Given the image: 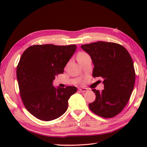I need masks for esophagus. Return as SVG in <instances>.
<instances>
[{
    "label": "esophagus",
    "instance_id": "1",
    "mask_svg": "<svg viewBox=\"0 0 147 147\" xmlns=\"http://www.w3.org/2000/svg\"><path fill=\"white\" fill-rule=\"evenodd\" d=\"M79 91L81 92H86L87 91H88V90L86 88H80Z\"/></svg>",
    "mask_w": 147,
    "mask_h": 147
}]
</instances>
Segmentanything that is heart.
I'll return each instance as SVG.
<instances>
[{"instance_id":"obj_1","label":"heart","mask_w":147,"mask_h":147,"mask_svg":"<svg viewBox=\"0 0 147 147\" xmlns=\"http://www.w3.org/2000/svg\"><path fill=\"white\" fill-rule=\"evenodd\" d=\"M88 55L87 54H86V53H84V52H81L80 53V54L78 55L77 56V59H78V61H80V59H82L83 58H84L85 57H86V56Z\"/></svg>"}]
</instances>
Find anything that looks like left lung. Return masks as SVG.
<instances>
[{
	"instance_id": "left-lung-1",
	"label": "left lung",
	"mask_w": 147,
	"mask_h": 147,
	"mask_svg": "<svg viewBox=\"0 0 147 147\" xmlns=\"http://www.w3.org/2000/svg\"><path fill=\"white\" fill-rule=\"evenodd\" d=\"M81 47L91 57L94 65L93 76L104 79L102 91L92 90L96 98L88 104L89 108L100 117H113L128 102L135 86L131 57L123 46L113 42H93Z\"/></svg>"
}]
</instances>
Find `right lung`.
<instances>
[{"mask_svg":"<svg viewBox=\"0 0 147 147\" xmlns=\"http://www.w3.org/2000/svg\"><path fill=\"white\" fill-rule=\"evenodd\" d=\"M76 50V45H35L25 50L17 66L21 97L30 113L38 119L49 121L65 113L68 100L76 86L56 88L53 81Z\"/></svg>","mask_w":147,"mask_h":147,"instance_id":"add662e5","label":"right lung"}]
</instances>
